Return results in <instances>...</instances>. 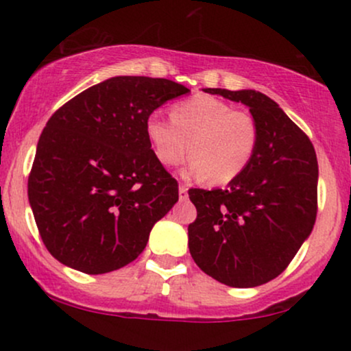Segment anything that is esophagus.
Here are the masks:
<instances>
[{"label": "esophagus", "mask_w": 351, "mask_h": 351, "mask_svg": "<svg viewBox=\"0 0 351 351\" xmlns=\"http://www.w3.org/2000/svg\"><path fill=\"white\" fill-rule=\"evenodd\" d=\"M178 193H180V199H186L188 198V188L184 186V184H180Z\"/></svg>", "instance_id": "esophagus-1"}]
</instances>
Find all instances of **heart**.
I'll return each mask as SVG.
<instances>
[{
	"instance_id": "b5f03b06",
	"label": "heart",
	"mask_w": 351,
	"mask_h": 351,
	"mask_svg": "<svg viewBox=\"0 0 351 351\" xmlns=\"http://www.w3.org/2000/svg\"><path fill=\"white\" fill-rule=\"evenodd\" d=\"M170 120L158 112L148 115L145 134L156 160L175 167L191 156L188 176L228 184L251 165L259 147V125L252 114L234 110L231 104L199 94L175 104Z\"/></svg>"
}]
</instances>
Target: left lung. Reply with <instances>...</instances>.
<instances>
[{"instance_id":"8db88e82","label":"left lung","mask_w":351,"mask_h":351,"mask_svg":"<svg viewBox=\"0 0 351 351\" xmlns=\"http://www.w3.org/2000/svg\"><path fill=\"white\" fill-rule=\"evenodd\" d=\"M249 107L259 125L251 165L226 189H189L198 216L188 245L198 267L229 287H257L285 271L317 217L318 165L308 136L257 90L208 88Z\"/></svg>"}]
</instances>
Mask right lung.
I'll use <instances>...</instances> for the list:
<instances>
[{
    "mask_svg": "<svg viewBox=\"0 0 351 351\" xmlns=\"http://www.w3.org/2000/svg\"><path fill=\"white\" fill-rule=\"evenodd\" d=\"M189 88L119 75L56 110L41 136L27 196L44 245L67 267L106 274L143 252L153 224L178 201V183L153 153L145 122Z\"/></svg>",
    "mask_w": 351,
    "mask_h": 351,
    "instance_id": "add662e5",
    "label": "right lung"
}]
</instances>
